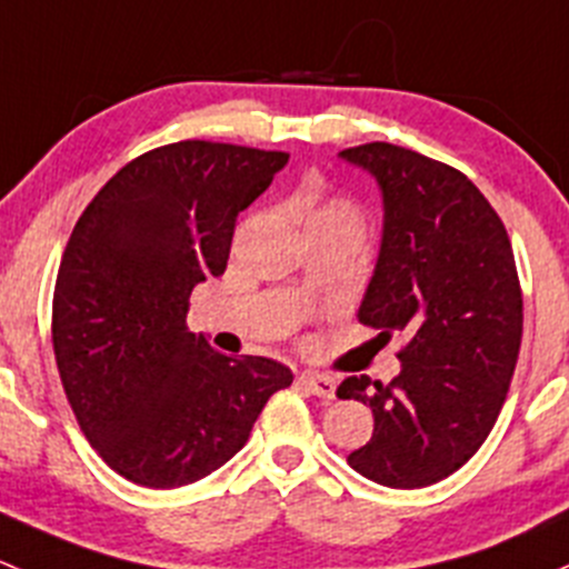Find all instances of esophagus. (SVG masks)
<instances>
[{
  "mask_svg": "<svg viewBox=\"0 0 569 569\" xmlns=\"http://www.w3.org/2000/svg\"><path fill=\"white\" fill-rule=\"evenodd\" d=\"M298 380H301V383L307 386L315 397H320V400H333V395H337V380L328 378V375L301 372V378Z\"/></svg>",
  "mask_w": 569,
  "mask_h": 569,
  "instance_id": "obj_1",
  "label": "esophagus"
}]
</instances>
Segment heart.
I'll use <instances>...</instances> for the list:
<instances>
[{"label":"heart","instance_id":"obj_1","mask_svg":"<svg viewBox=\"0 0 569 569\" xmlns=\"http://www.w3.org/2000/svg\"><path fill=\"white\" fill-rule=\"evenodd\" d=\"M292 213L303 230L318 224H345L361 232V213L348 199H323L315 189H303L292 202Z\"/></svg>","mask_w":569,"mask_h":569}]
</instances>
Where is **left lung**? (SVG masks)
<instances>
[{"label":"left lung","mask_w":569,"mask_h":569,"mask_svg":"<svg viewBox=\"0 0 569 569\" xmlns=\"http://www.w3.org/2000/svg\"><path fill=\"white\" fill-rule=\"evenodd\" d=\"M339 158L370 172L383 236L359 320L408 337L389 383L350 375L339 400L372 408V438L348 455L386 488H427L477 455L507 400L523 337L512 243L482 191L441 161L370 142Z\"/></svg>","instance_id":"left-lung-1"}]
</instances>
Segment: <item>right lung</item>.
I'll list each match as a JSON object with an SVG mask.
<instances>
[{
    "mask_svg": "<svg viewBox=\"0 0 569 569\" xmlns=\"http://www.w3.org/2000/svg\"><path fill=\"white\" fill-rule=\"evenodd\" d=\"M287 153L174 142L133 158L76 221L51 309L57 370L87 441L142 488H180L236 458L284 365L224 356L186 326L232 232Z\"/></svg>",
    "mask_w": 569,
    "mask_h": 569,
    "instance_id": "add662e5",
    "label": "right lung"
}]
</instances>
